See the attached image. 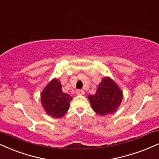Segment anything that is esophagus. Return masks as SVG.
<instances>
[{
	"label": "esophagus",
	"instance_id": "obj_1",
	"mask_svg": "<svg viewBox=\"0 0 159 159\" xmlns=\"http://www.w3.org/2000/svg\"><path fill=\"white\" fill-rule=\"evenodd\" d=\"M85 92L83 90H76V95H84Z\"/></svg>",
	"mask_w": 159,
	"mask_h": 159
}]
</instances>
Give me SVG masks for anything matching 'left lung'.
I'll return each instance as SVG.
<instances>
[{"mask_svg":"<svg viewBox=\"0 0 159 159\" xmlns=\"http://www.w3.org/2000/svg\"><path fill=\"white\" fill-rule=\"evenodd\" d=\"M122 97V91L109 76L102 80L95 94L88 96L92 109L102 116L116 112L121 105Z\"/></svg>","mask_w":159,"mask_h":159,"instance_id":"1","label":"left lung"}]
</instances>
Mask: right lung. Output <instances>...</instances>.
I'll return each instance as SVG.
<instances>
[{"instance_id":"add662e5","label":"right lung","mask_w":159,"mask_h":159,"mask_svg":"<svg viewBox=\"0 0 159 159\" xmlns=\"http://www.w3.org/2000/svg\"><path fill=\"white\" fill-rule=\"evenodd\" d=\"M72 98L62 91V85L58 79L54 78L41 92L40 101L47 115L53 118H61L70 106Z\"/></svg>"}]
</instances>
